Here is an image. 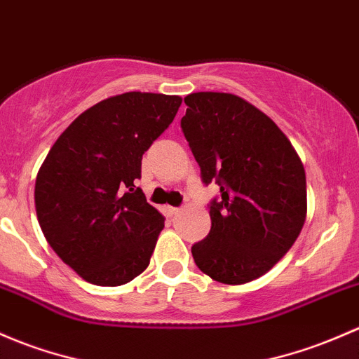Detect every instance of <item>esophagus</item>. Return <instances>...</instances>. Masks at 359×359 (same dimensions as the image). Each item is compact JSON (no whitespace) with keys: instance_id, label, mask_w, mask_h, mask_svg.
<instances>
[{"instance_id":"1","label":"esophagus","mask_w":359,"mask_h":359,"mask_svg":"<svg viewBox=\"0 0 359 359\" xmlns=\"http://www.w3.org/2000/svg\"><path fill=\"white\" fill-rule=\"evenodd\" d=\"M167 211L170 217H173V215H179L180 213V208H175V206H167Z\"/></svg>"}]
</instances>
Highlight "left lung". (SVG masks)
I'll use <instances>...</instances> for the list:
<instances>
[{"label":"left lung","mask_w":359,"mask_h":359,"mask_svg":"<svg viewBox=\"0 0 359 359\" xmlns=\"http://www.w3.org/2000/svg\"><path fill=\"white\" fill-rule=\"evenodd\" d=\"M184 135L203 182L220 187L211 229L191 248L203 273L222 284L265 275L292 248L306 220V175L285 134L246 100L227 93L184 97Z\"/></svg>","instance_id":"8db88e82"}]
</instances>
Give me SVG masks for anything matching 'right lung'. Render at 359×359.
Wrapping results in <instances>:
<instances>
[{
  "label": "right lung",
  "mask_w": 359,
  "mask_h": 359,
  "mask_svg": "<svg viewBox=\"0 0 359 359\" xmlns=\"http://www.w3.org/2000/svg\"><path fill=\"white\" fill-rule=\"evenodd\" d=\"M182 97L123 93L77 116L36 179V213L53 251L84 280L122 285L149 265L165 218L135 180Z\"/></svg>",
  "instance_id": "obj_1"
}]
</instances>
